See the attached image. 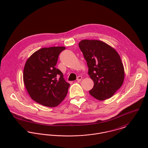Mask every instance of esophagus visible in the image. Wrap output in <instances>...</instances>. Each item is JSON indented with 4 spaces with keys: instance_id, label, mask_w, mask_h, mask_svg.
<instances>
[{
    "instance_id": "esophagus-1",
    "label": "esophagus",
    "mask_w": 148,
    "mask_h": 148,
    "mask_svg": "<svg viewBox=\"0 0 148 148\" xmlns=\"http://www.w3.org/2000/svg\"><path fill=\"white\" fill-rule=\"evenodd\" d=\"M82 77H81V76H78V77H77V81L79 82H80L81 80H82Z\"/></svg>"
}]
</instances>
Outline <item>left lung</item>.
<instances>
[{"mask_svg":"<svg viewBox=\"0 0 148 148\" xmlns=\"http://www.w3.org/2000/svg\"><path fill=\"white\" fill-rule=\"evenodd\" d=\"M79 47L87 62L88 74L94 82L89 93L99 101L112 97L119 89L125 77L124 68L118 53L98 40H82Z\"/></svg>","mask_w":148,"mask_h":148,"instance_id":"8db88e82","label":"left lung"}]
</instances>
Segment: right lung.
<instances>
[{
    "label": "right lung",
    "instance_id": "1",
    "mask_svg": "<svg viewBox=\"0 0 148 148\" xmlns=\"http://www.w3.org/2000/svg\"><path fill=\"white\" fill-rule=\"evenodd\" d=\"M64 47L42 48L26 62L23 81L31 98L45 106L56 107L64 99L70 86L63 73L56 67Z\"/></svg>",
    "mask_w": 148,
    "mask_h": 148
}]
</instances>
